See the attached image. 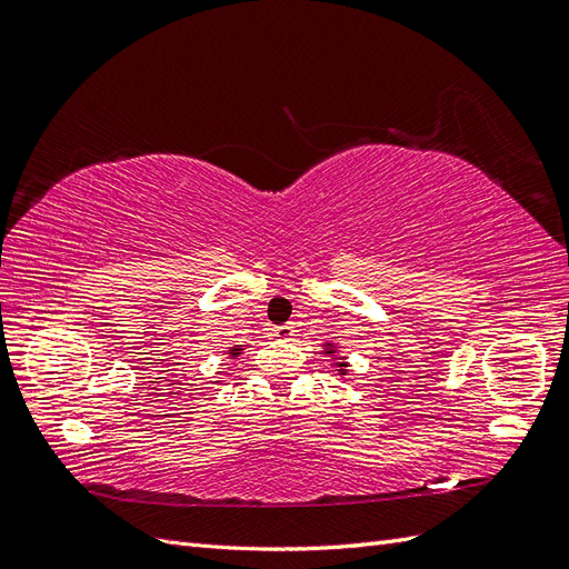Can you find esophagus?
I'll use <instances>...</instances> for the list:
<instances>
[{
    "label": "esophagus",
    "instance_id": "obj_1",
    "mask_svg": "<svg viewBox=\"0 0 569 569\" xmlns=\"http://www.w3.org/2000/svg\"><path fill=\"white\" fill-rule=\"evenodd\" d=\"M295 325H291V322H287V325H280V327H274V337H278V339H291V337H295Z\"/></svg>",
    "mask_w": 569,
    "mask_h": 569
}]
</instances>
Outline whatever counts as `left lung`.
I'll list each match as a JSON object with an SVG mask.
<instances>
[{
    "instance_id": "8db88e82",
    "label": "left lung",
    "mask_w": 569,
    "mask_h": 569,
    "mask_svg": "<svg viewBox=\"0 0 569 569\" xmlns=\"http://www.w3.org/2000/svg\"><path fill=\"white\" fill-rule=\"evenodd\" d=\"M322 353L332 360V366H335L337 375L343 377V380H347V377H349V360H347V356L339 353V347H335L332 341H325V343H322Z\"/></svg>"
}]
</instances>
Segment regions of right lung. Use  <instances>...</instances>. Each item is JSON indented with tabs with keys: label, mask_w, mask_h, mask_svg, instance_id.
<instances>
[{
	"label": "right lung",
	"mask_w": 569,
	"mask_h": 569,
	"mask_svg": "<svg viewBox=\"0 0 569 569\" xmlns=\"http://www.w3.org/2000/svg\"><path fill=\"white\" fill-rule=\"evenodd\" d=\"M228 358H239V353H244V343H234V347H228Z\"/></svg>",
	"instance_id": "obj_1"
}]
</instances>
